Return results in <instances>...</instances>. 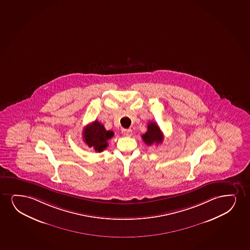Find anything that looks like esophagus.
Here are the masks:
<instances>
[{
	"instance_id": "34e87169",
	"label": "esophagus",
	"mask_w": 250,
	"mask_h": 250,
	"mask_svg": "<svg viewBox=\"0 0 250 250\" xmlns=\"http://www.w3.org/2000/svg\"><path fill=\"white\" fill-rule=\"evenodd\" d=\"M122 133L124 134V136L130 137L133 134V131L132 129H122Z\"/></svg>"
}]
</instances>
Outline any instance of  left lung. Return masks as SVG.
Returning a JSON list of instances; mask_svg holds the SVG:
<instances>
[{"mask_svg":"<svg viewBox=\"0 0 250 250\" xmlns=\"http://www.w3.org/2000/svg\"><path fill=\"white\" fill-rule=\"evenodd\" d=\"M163 138H164L163 133L160 129L158 125L153 122L148 124L147 132L142 135L143 140L147 146H151L153 144H156V145L161 144L163 141Z\"/></svg>","mask_w":250,"mask_h":250,"instance_id":"obj_1","label":"left lung"}]
</instances>
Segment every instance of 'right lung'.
I'll use <instances>...</instances> for the list:
<instances>
[{"instance_id": "1", "label": "right lung", "mask_w": 250, "mask_h": 250, "mask_svg": "<svg viewBox=\"0 0 250 250\" xmlns=\"http://www.w3.org/2000/svg\"><path fill=\"white\" fill-rule=\"evenodd\" d=\"M113 135L112 131H106L104 126L98 121H95L86 126L83 132L84 142L96 152L103 151L104 149H106L107 141Z\"/></svg>"}]
</instances>
